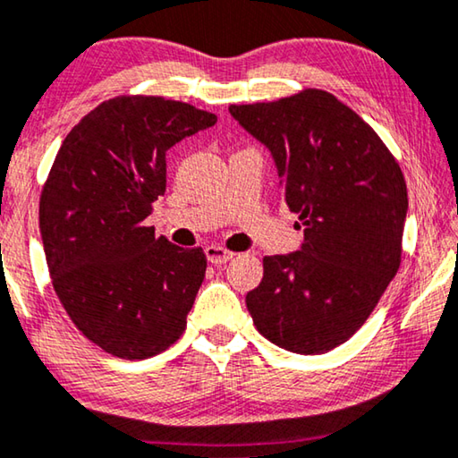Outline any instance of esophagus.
Here are the masks:
<instances>
[{
    "label": "esophagus",
    "instance_id": "obj_1",
    "mask_svg": "<svg viewBox=\"0 0 458 458\" xmlns=\"http://www.w3.org/2000/svg\"><path fill=\"white\" fill-rule=\"evenodd\" d=\"M206 255H208V261L214 263V265H224L228 263L232 257H234V252L224 249V247H217V244H209L206 249Z\"/></svg>",
    "mask_w": 458,
    "mask_h": 458
}]
</instances>
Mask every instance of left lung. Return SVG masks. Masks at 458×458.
Masks as SVG:
<instances>
[{
    "label": "left lung",
    "mask_w": 458,
    "mask_h": 458,
    "mask_svg": "<svg viewBox=\"0 0 458 458\" xmlns=\"http://www.w3.org/2000/svg\"><path fill=\"white\" fill-rule=\"evenodd\" d=\"M230 113L271 149L282 199L304 228L298 252L263 259L261 284L247 294L252 323L288 352H331L397 276L405 176L378 133L331 92L304 88Z\"/></svg>",
    "instance_id": "obj_1"
}]
</instances>
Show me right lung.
I'll return each mask as SVG.
<instances>
[{
  "label": "right lung",
  "mask_w": 458,
  "mask_h": 458,
  "mask_svg": "<svg viewBox=\"0 0 458 458\" xmlns=\"http://www.w3.org/2000/svg\"><path fill=\"white\" fill-rule=\"evenodd\" d=\"M216 121L189 102L123 94L81 117L55 156L38 203L51 284L81 335L114 358H152L185 333L206 252L143 220L166 191L168 149Z\"/></svg>",
  "instance_id": "right-lung-1"
}]
</instances>
